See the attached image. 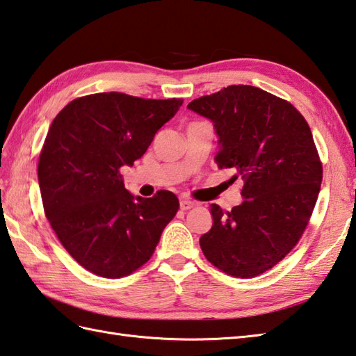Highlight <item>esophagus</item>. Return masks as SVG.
Masks as SVG:
<instances>
[{
    "label": "esophagus",
    "instance_id": "1",
    "mask_svg": "<svg viewBox=\"0 0 356 356\" xmlns=\"http://www.w3.org/2000/svg\"><path fill=\"white\" fill-rule=\"evenodd\" d=\"M191 208H194V202L186 200V199L180 200V209H182V211H188V209H191Z\"/></svg>",
    "mask_w": 356,
    "mask_h": 356
}]
</instances>
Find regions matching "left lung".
<instances>
[{"mask_svg":"<svg viewBox=\"0 0 356 356\" xmlns=\"http://www.w3.org/2000/svg\"><path fill=\"white\" fill-rule=\"evenodd\" d=\"M188 108L214 124L216 162L245 182L238 207L211 205L202 251L225 274L260 275L298 243L318 199L323 166L311 128L292 104L252 86H229Z\"/></svg>","mask_w":356,"mask_h":356,"instance_id":"1","label":"left lung"}]
</instances>
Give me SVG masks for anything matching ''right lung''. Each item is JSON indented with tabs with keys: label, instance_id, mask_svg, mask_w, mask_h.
<instances>
[{
	"label": "right lung",
	"instance_id": "add662e5",
	"mask_svg": "<svg viewBox=\"0 0 356 356\" xmlns=\"http://www.w3.org/2000/svg\"><path fill=\"white\" fill-rule=\"evenodd\" d=\"M182 102L96 93L53 119L38 163L45 217L67 252L93 274L120 278L139 269L176 216L171 191L134 197L119 170L145 154Z\"/></svg>",
	"mask_w": 356,
	"mask_h": 356
}]
</instances>
